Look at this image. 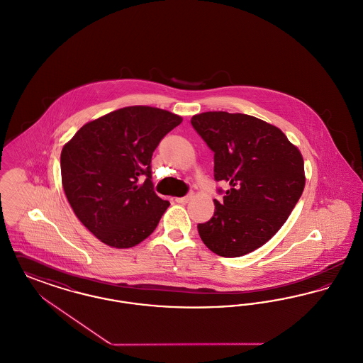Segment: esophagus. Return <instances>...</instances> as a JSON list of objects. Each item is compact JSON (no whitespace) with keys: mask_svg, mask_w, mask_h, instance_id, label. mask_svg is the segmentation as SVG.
Segmentation results:
<instances>
[{"mask_svg":"<svg viewBox=\"0 0 363 363\" xmlns=\"http://www.w3.org/2000/svg\"><path fill=\"white\" fill-rule=\"evenodd\" d=\"M191 197H193V194H191V193L186 194V196H184V197H178V199H177V203H179V204H186Z\"/></svg>","mask_w":363,"mask_h":363,"instance_id":"1","label":"esophagus"}]
</instances>
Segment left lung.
Instances as JSON below:
<instances>
[{"mask_svg":"<svg viewBox=\"0 0 363 363\" xmlns=\"http://www.w3.org/2000/svg\"><path fill=\"white\" fill-rule=\"evenodd\" d=\"M191 126L213 151V175L227 182L213 216L197 225L209 250L241 257L269 241L305 188L303 157L271 123L241 113L207 111Z\"/></svg>","mask_w":363,"mask_h":363,"instance_id":"8db88e82","label":"left lung"}]
</instances>
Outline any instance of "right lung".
Here are the masks:
<instances>
[{"label":"right lung","mask_w":363,"mask_h":363,"mask_svg":"<svg viewBox=\"0 0 363 363\" xmlns=\"http://www.w3.org/2000/svg\"><path fill=\"white\" fill-rule=\"evenodd\" d=\"M181 122L167 110L130 106L88 122L64 145V191L74 215L99 241L126 249L154 233L170 203L154 191L151 159Z\"/></svg>","instance_id":"right-lung-1"}]
</instances>
